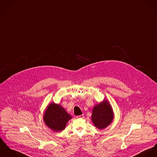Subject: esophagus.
I'll return each instance as SVG.
<instances>
[{
    "mask_svg": "<svg viewBox=\"0 0 157 157\" xmlns=\"http://www.w3.org/2000/svg\"><path fill=\"white\" fill-rule=\"evenodd\" d=\"M76 117H77V118H81V119H83V118L84 117V116H83V114H81V115H80V116H77Z\"/></svg>",
    "mask_w": 157,
    "mask_h": 157,
    "instance_id": "34e87169",
    "label": "esophagus"
}]
</instances>
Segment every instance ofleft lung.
Returning a JSON list of instances; mask_svg holds the SVG:
<instances>
[{"mask_svg":"<svg viewBox=\"0 0 157 157\" xmlns=\"http://www.w3.org/2000/svg\"><path fill=\"white\" fill-rule=\"evenodd\" d=\"M113 117L112 108L107 100H104L94 107L91 116L94 125L100 129L109 126L112 122Z\"/></svg>","mask_w":157,"mask_h":157,"instance_id":"obj_1","label":"left lung"}]
</instances>
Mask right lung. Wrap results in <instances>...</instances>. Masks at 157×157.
Wrapping results in <instances>:
<instances>
[{
	"mask_svg": "<svg viewBox=\"0 0 157 157\" xmlns=\"http://www.w3.org/2000/svg\"><path fill=\"white\" fill-rule=\"evenodd\" d=\"M71 116L59 104H50L44 114V121L47 127L53 131L63 130Z\"/></svg>",
	"mask_w": 157,
	"mask_h": 157,
	"instance_id": "obj_1",
	"label": "right lung"
}]
</instances>
